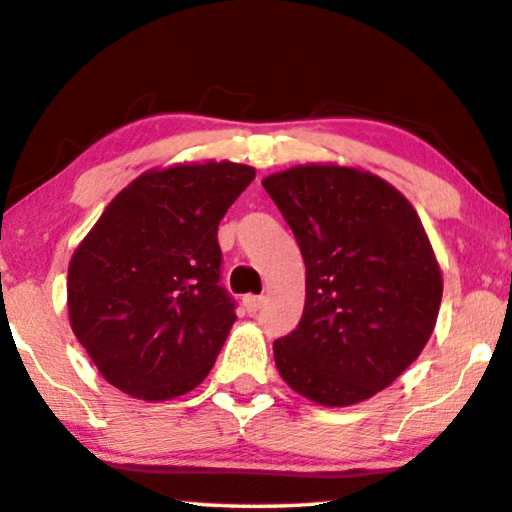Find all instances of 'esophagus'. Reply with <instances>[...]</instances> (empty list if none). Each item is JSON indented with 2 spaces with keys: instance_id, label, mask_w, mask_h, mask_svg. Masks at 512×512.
Here are the masks:
<instances>
[{
  "instance_id": "esophagus-1",
  "label": "esophagus",
  "mask_w": 512,
  "mask_h": 512,
  "mask_svg": "<svg viewBox=\"0 0 512 512\" xmlns=\"http://www.w3.org/2000/svg\"><path fill=\"white\" fill-rule=\"evenodd\" d=\"M264 304V297H257V294H248V297H243V306H246L248 313H257L259 308Z\"/></svg>"
}]
</instances>
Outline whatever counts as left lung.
<instances>
[{"mask_svg": "<svg viewBox=\"0 0 512 512\" xmlns=\"http://www.w3.org/2000/svg\"><path fill=\"white\" fill-rule=\"evenodd\" d=\"M306 264L297 329L273 343L280 378L341 408L390 387L420 357L443 297L420 215L371 171L299 164L266 176Z\"/></svg>", "mask_w": 512, "mask_h": 512, "instance_id": "8db88e82", "label": "left lung"}]
</instances>
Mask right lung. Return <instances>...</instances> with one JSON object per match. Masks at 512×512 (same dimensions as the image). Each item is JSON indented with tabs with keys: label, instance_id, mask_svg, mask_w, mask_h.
<instances>
[{
	"label": "right lung",
	"instance_id": "1",
	"mask_svg": "<svg viewBox=\"0 0 512 512\" xmlns=\"http://www.w3.org/2000/svg\"><path fill=\"white\" fill-rule=\"evenodd\" d=\"M255 169H150L115 194L69 262L71 329L106 383L167 401L213 369L236 322L220 287L218 225Z\"/></svg>",
	"mask_w": 512,
	"mask_h": 512
}]
</instances>
